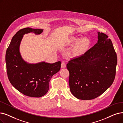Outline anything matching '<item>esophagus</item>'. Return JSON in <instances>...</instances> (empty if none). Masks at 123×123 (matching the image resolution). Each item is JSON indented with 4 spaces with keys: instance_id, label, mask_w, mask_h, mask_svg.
<instances>
[{
    "instance_id": "esophagus-1",
    "label": "esophagus",
    "mask_w": 123,
    "mask_h": 123,
    "mask_svg": "<svg viewBox=\"0 0 123 123\" xmlns=\"http://www.w3.org/2000/svg\"><path fill=\"white\" fill-rule=\"evenodd\" d=\"M62 68H65L66 67V62L65 61H62V65H61Z\"/></svg>"
}]
</instances>
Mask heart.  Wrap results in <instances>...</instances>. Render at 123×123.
<instances>
[{
  "label": "heart",
  "mask_w": 123,
  "mask_h": 123,
  "mask_svg": "<svg viewBox=\"0 0 123 123\" xmlns=\"http://www.w3.org/2000/svg\"><path fill=\"white\" fill-rule=\"evenodd\" d=\"M73 43H79L80 42L78 45L79 49L81 51H84L86 50L90 45L89 41L87 39H83L81 40V39L79 38H74L71 40Z\"/></svg>",
  "instance_id": "obj_1"
}]
</instances>
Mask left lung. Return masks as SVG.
<instances>
[{
	"label": "left lung",
	"instance_id": "8db88e82",
	"mask_svg": "<svg viewBox=\"0 0 123 123\" xmlns=\"http://www.w3.org/2000/svg\"><path fill=\"white\" fill-rule=\"evenodd\" d=\"M98 42L82 55L72 58L69 71L70 89L81 100H91L101 95L114 82L117 56L112 42L105 34L98 33Z\"/></svg>",
	"mask_w": 123,
	"mask_h": 123
}]
</instances>
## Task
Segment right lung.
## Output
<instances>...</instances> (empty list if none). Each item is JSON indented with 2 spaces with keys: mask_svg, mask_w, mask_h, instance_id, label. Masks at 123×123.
I'll return each instance as SVG.
<instances>
[{
  "mask_svg": "<svg viewBox=\"0 0 123 123\" xmlns=\"http://www.w3.org/2000/svg\"><path fill=\"white\" fill-rule=\"evenodd\" d=\"M41 29L26 28L18 31L8 47L6 55L7 77L12 85L25 95L40 97L46 94L49 83L53 75L61 69V62L54 63L42 62L29 64L23 61L19 46L23 35L33 33L40 34Z\"/></svg>",
  "mask_w": 123,
  "mask_h": 123,
  "instance_id": "1",
  "label": "right lung"
}]
</instances>
